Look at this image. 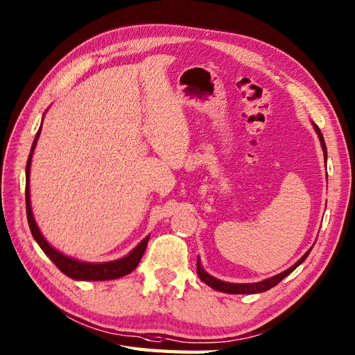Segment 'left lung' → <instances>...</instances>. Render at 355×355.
Instances as JSON below:
<instances>
[{"instance_id":"8db88e82","label":"left lung","mask_w":355,"mask_h":355,"mask_svg":"<svg viewBox=\"0 0 355 355\" xmlns=\"http://www.w3.org/2000/svg\"><path fill=\"white\" fill-rule=\"evenodd\" d=\"M315 131L318 132V137H319V140H321V146H322V150H324V155H325V159H327V148H325V143H324V137H322V134H321V131H319V128L315 125ZM312 250V248H310ZM310 250L309 252L302 256L300 261L295 263V265H292L289 270H286V271H283V272H280V274H277V275H274V277H271V279H266V280H263V282H259V283H247V284H243V283H227V282H221V280H217L215 277H212V275H209L207 274L203 268H202V265H200V262L197 261V274H198V277H200V280L202 282H205L207 286H211L212 289H215V291H220V292H227V293H259V292H265V291H268V289H271V288H274L275 284H279L284 277H286V275H289L293 270H295V268L298 266V265H301L302 262L306 261V257L309 256V253H310Z\"/></svg>"}]
</instances>
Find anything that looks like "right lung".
<instances>
[{
	"label": "right lung",
	"mask_w": 355,
	"mask_h": 355,
	"mask_svg": "<svg viewBox=\"0 0 355 355\" xmlns=\"http://www.w3.org/2000/svg\"><path fill=\"white\" fill-rule=\"evenodd\" d=\"M42 128V126H40ZM40 135V129L36 134V138H34L33 146H31V152L27 161V168H25V205H27V218H28V226L33 233L36 243L40 245L51 261L55 263L60 271L66 274L67 277L75 279V280H112V279H119L123 277V275L132 272L138 262L141 261L143 253L146 247H148L149 243V236L144 238L140 244H138L131 253H129L126 257L119 259V261H112V262H105V263H85L75 261L72 257H67L62 254L54 247H51L45 238L42 236V233L37 227L36 221H34L33 212H31V205H30V166H31V157H33V150L36 148L37 138Z\"/></svg>",
	"instance_id": "add662e5"
}]
</instances>
